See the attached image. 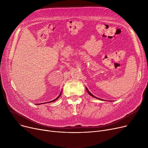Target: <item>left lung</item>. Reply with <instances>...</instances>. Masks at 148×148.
<instances>
[{
	"mask_svg": "<svg viewBox=\"0 0 148 148\" xmlns=\"http://www.w3.org/2000/svg\"><path fill=\"white\" fill-rule=\"evenodd\" d=\"M86 90H87V92H88V94H89V95H90V96H92V97H94V98H97V99H101V100H102V99H99V98H97V97H95V96H94V95H92V94H91V93H90V92H89V90H88V88H86Z\"/></svg>",
	"mask_w": 148,
	"mask_h": 148,
	"instance_id": "1",
	"label": "left lung"
}]
</instances>
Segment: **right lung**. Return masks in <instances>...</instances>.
I'll use <instances>...</instances> for the list:
<instances>
[{"label": "right lung", "instance_id": "obj_1", "mask_svg": "<svg viewBox=\"0 0 148 148\" xmlns=\"http://www.w3.org/2000/svg\"><path fill=\"white\" fill-rule=\"evenodd\" d=\"M61 94H62V91H61V92H60V94H59V95L56 98V99H53V100H52V101H49V102H47L48 103H51V102H53V101H56L60 97V95H61ZM44 103H41V104H38V105H40V104H44Z\"/></svg>", "mask_w": 148, "mask_h": 148}]
</instances>
